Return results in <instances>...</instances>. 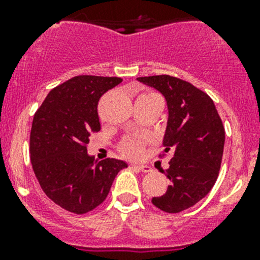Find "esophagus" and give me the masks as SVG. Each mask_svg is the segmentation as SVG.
<instances>
[{
    "label": "esophagus",
    "instance_id": "obj_1",
    "mask_svg": "<svg viewBox=\"0 0 260 260\" xmlns=\"http://www.w3.org/2000/svg\"><path fill=\"white\" fill-rule=\"evenodd\" d=\"M132 167L138 169V171L143 172V173H150V172L152 171V168H151L150 165H132Z\"/></svg>",
    "mask_w": 260,
    "mask_h": 260
}]
</instances>
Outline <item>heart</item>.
I'll return each mask as SVG.
<instances>
[{
    "mask_svg": "<svg viewBox=\"0 0 260 260\" xmlns=\"http://www.w3.org/2000/svg\"><path fill=\"white\" fill-rule=\"evenodd\" d=\"M146 95H153V93H146ZM142 144L143 143L141 138H127L121 144V151L128 157H138L142 152Z\"/></svg>",
    "mask_w": 260,
    "mask_h": 260,
    "instance_id": "heart-1",
    "label": "heart"
}]
</instances>
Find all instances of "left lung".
<instances>
[{
	"instance_id": "1",
	"label": "left lung",
	"mask_w": 260,
	"mask_h": 260,
	"mask_svg": "<svg viewBox=\"0 0 260 260\" xmlns=\"http://www.w3.org/2000/svg\"><path fill=\"white\" fill-rule=\"evenodd\" d=\"M165 98L168 122L162 146L172 151L168 169L171 185L153 206L168 213L192 207L215 185L224 152L225 130L212 99L189 82L171 75L137 78Z\"/></svg>"
}]
</instances>
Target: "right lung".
<instances>
[{"mask_svg": "<svg viewBox=\"0 0 260 260\" xmlns=\"http://www.w3.org/2000/svg\"><path fill=\"white\" fill-rule=\"evenodd\" d=\"M121 82L117 77L71 78L48 93L34 116L32 169L48 198L63 210L82 215L98 207L127 167L122 160L98 161L87 153L89 135L100 130L99 100Z\"/></svg>", "mask_w": 260, "mask_h": 260, "instance_id": "right-lung-1", "label": "right lung"}]
</instances>
